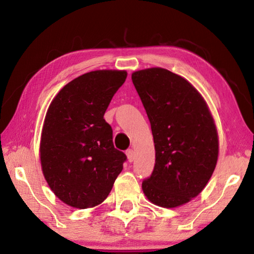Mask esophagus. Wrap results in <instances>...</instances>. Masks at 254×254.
<instances>
[{"label":"esophagus","instance_id":"obj_1","mask_svg":"<svg viewBox=\"0 0 254 254\" xmlns=\"http://www.w3.org/2000/svg\"><path fill=\"white\" fill-rule=\"evenodd\" d=\"M127 161L128 162H132L133 160H134V158H135L134 151H133L132 149H128L127 151Z\"/></svg>","mask_w":254,"mask_h":254}]
</instances>
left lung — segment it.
<instances>
[{"label":"left lung","mask_w":254,"mask_h":254,"mask_svg":"<svg viewBox=\"0 0 254 254\" xmlns=\"http://www.w3.org/2000/svg\"><path fill=\"white\" fill-rule=\"evenodd\" d=\"M147 112L156 150L151 177L142 183L152 204L175 208L199 195L218 158V133L201 94L187 79L160 67L132 72Z\"/></svg>","instance_id":"1"}]
</instances>
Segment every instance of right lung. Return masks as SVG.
Returning <instances> with one entry per match:
<instances>
[{
	"label": "right lung",
	"mask_w": 254,
	"mask_h": 254,
	"mask_svg": "<svg viewBox=\"0 0 254 254\" xmlns=\"http://www.w3.org/2000/svg\"><path fill=\"white\" fill-rule=\"evenodd\" d=\"M127 76L114 69L86 72L64 86L47 110L39 149L42 174L70 207L103 203L123 169L127 157L114 148L104 114Z\"/></svg>",
	"instance_id": "right-lung-1"
}]
</instances>
